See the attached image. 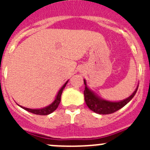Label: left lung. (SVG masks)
Returning <instances> with one entry per match:
<instances>
[{"instance_id":"1","label":"left lung","mask_w":150,"mask_h":150,"mask_svg":"<svg viewBox=\"0 0 150 150\" xmlns=\"http://www.w3.org/2000/svg\"><path fill=\"white\" fill-rule=\"evenodd\" d=\"M84 84V98L86 104L91 110L96 113H98V114H110V113H113L114 112H116L120 109L122 108L133 98L137 92V88H138V86H137L135 91L132 93V95L127 98L126 99L121 100V101L113 102L104 100V99H102L98 96H97L93 91L87 87L86 82L85 79Z\"/></svg>"}]
</instances>
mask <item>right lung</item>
Returning a JSON list of instances; mask_svg holds the SVG:
<instances>
[{
    "instance_id": "add662e5",
    "label": "right lung",
    "mask_w": 150,
    "mask_h": 150,
    "mask_svg": "<svg viewBox=\"0 0 150 150\" xmlns=\"http://www.w3.org/2000/svg\"><path fill=\"white\" fill-rule=\"evenodd\" d=\"M67 82H68V80H67V81L64 84L63 86L60 88V90H59L58 94H57L55 100H54L50 105L47 106V107L41 108V109H30V108H27V107H22V106L20 105L18 106H20V107H22V108H23L24 110H25L28 111V112H32V113H34V114L42 115V116H46V115L50 114V113H52V112L57 109V107H59V104H60L61 102V96H62V91H63L64 87L66 86V84L67 83Z\"/></svg>"
}]
</instances>
